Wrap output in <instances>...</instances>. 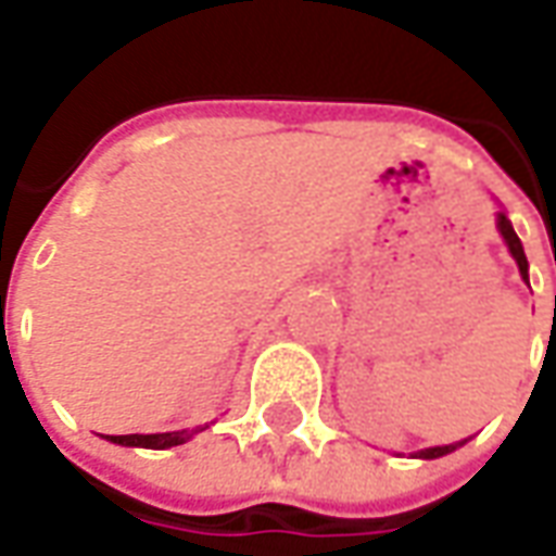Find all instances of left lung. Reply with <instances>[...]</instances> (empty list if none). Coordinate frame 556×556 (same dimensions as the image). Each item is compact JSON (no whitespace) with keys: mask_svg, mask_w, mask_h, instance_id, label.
I'll use <instances>...</instances> for the list:
<instances>
[{"mask_svg":"<svg viewBox=\"0 0 556 556\" xmlns=\"http://www.w3.org/2000/svg\"><path fill=\"white\" fill-rule=\"evenodd\" d=\"M497 231L503 235V241H506V247H509V253H513L515 265H518V270H521V279H530L527 277V255H525V247H521V241H518V235H515L513 223H509V217L506 214H497ZM530 286V282H527ZM462 443L467 441H458V443H446V446H429V450H419V458H441V455L453 453V450H458Z\"/></svg>","mask_w":556,"mask_h":556,"instance_id":"1","label":"left lung"}]
</instances>
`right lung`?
<instances>
[{
    "mask_svg": "<svg viewBox=\"0 0 556 556\" xmlns=\"http://www.w3.org/2000/svg\"><path fill=\"white\" fill-rule=\"evenodd\" d=\"M207 429V426H195V429L181 431H160V434H106V441L122 443V446H142V450H169L178 443H187L195 431Z\"/></svg>",
    "mask_w": 556,
    "mask_h": 556,
    "instance_id": "1",
    "label": "right lung"
}]
</instances>
